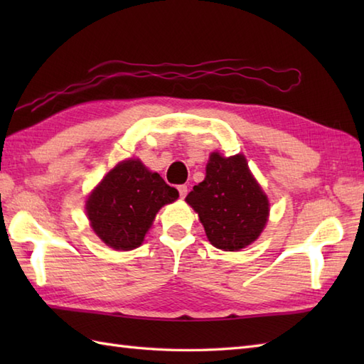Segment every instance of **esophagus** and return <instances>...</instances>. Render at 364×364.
Segmentation results:
<instances>
[{
	"label": "esophagus",
	"mask_w": 364,
	"mask_h": 364,
	"mask_svg": "<svg viewBox=\"0 0 364 364\" xmlns=\"http://www.w3.org/2000/svg\"><path fill=\"white\" fill-rule=\"evenodd\" d=\"M178 192H180V197L181 198H184L188 196V186L186 184H180V186H178Z\"/></svg>",
	"instance_id": "obj_1"
}]
</instances>
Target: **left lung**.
Masks as SVG:
<instances>
[{"label":"left lung","mask_w":364,"mask_h":364,"mask_svg":"<svg viewBox=\"0 0 364 364\" xmlns=\"http://www.w3.org/2000/svg\"><path fill=\"white\" fill-rule=\"evenodd\" d=\"M186 202L198 213L210 242L225 252L252 244L269 215L267 197L242 154L225 158L213 153L205 180L189 192Z\"/></svg>","instance_id":"8db88e82"}]
</instances>
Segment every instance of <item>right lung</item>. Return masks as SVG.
I'll return each instance as SVG.
<instances>
[{"mask_svg": "<svg viewBox=\"0 0 364 364\" xmlns=\"http://www.w3.org/2000/svg\"><path fill=\"white\" fill-rule=\"evenodd\" d=\"M178 198V191L139 159L115 166L89 196L86 210L98 237L117 250L144 242L154 215Z\"/></svg>", "mask_w": 364, "mask_h": 364, "instance_id": "obj_1", "label": "right lung"}]
</instances>
